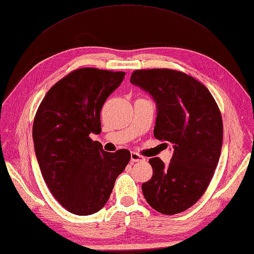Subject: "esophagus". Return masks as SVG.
<instances>
[{
  "label": "esophagus",
  "mask_w": 254,
  "mask_h": 254,
  "mask_svg": "<svg viewBox=\"0 0 254 254\" xmlns=\"http://www.w3.org/2000/svg\"><path fill=\"white\" fill-rule=\"evenodd\" d=\"M130 159H131L132 162H143L144 160H146L143 157H141L140 154H138V153H136V152H131Z\"/></svg>",
  "instance_id": "obj_1"
}]
</instances>
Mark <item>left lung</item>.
<instances>
[{
	"label": "left lung",
	"mask_w": 254,
	"mask_h": 254,
	"mask_svg": "<svg viewBox=\"0 0 254 254\" xmlns=\"http://www.w3.org/2000/svg\"><path fill=\"white\" fill-rule=\"evenodd\" d=\"M130 83L156 102L153 134L173 148L168 165L159 158L149 160L153 174L141 186L143 196L159 213H182L205 193L218 163L222 146L219 108L205 85L180 71L136 70Z\"/></svg>",
	"instance_id": "obj_1"
}]
</instances>
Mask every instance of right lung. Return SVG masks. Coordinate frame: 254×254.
Segmentation results:
<instances>
[{
  "label": "right lung",
  "instance_id": "obj_1",
  "mask_svg": "<svg viewBox=\"0 0 254 254\" xmlns=\"http://www.w3.org/2000/svg\"><path fill=\"white\" fill-rule=\"evenodd\" d=\"M125 72L77 69L51 87L33 125L36 158L56 199L72 214L101 210L130 160L126 149L106 152L91 133L101 132L100 114Z\"/></svg>",
  "mask_w": 254,
  "mask_h": 254
}]
</instances>
